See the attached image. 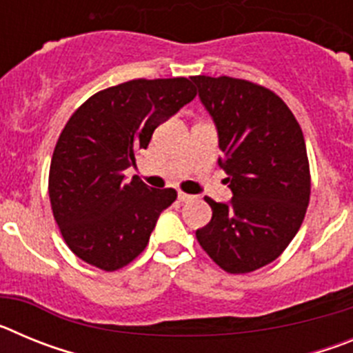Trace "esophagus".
Segmentation results:
<instances>
[{
	"mask_svg": "<svg viewBox=\"0 0 353 353\" xmlns=\"http://www.w3.org/2000/svg\"><path fill=\"white\" fill-rule=\"evenodd\" d=\"M179 199L182 201V203H191V201H194L196 199V196L185 194V192H179Z\"/></svg>",
	"mask_w": 353,
	"mask_h": 353,
	"instance_id": "esophagus-1",
	"label": "esophagus"
}]
</instances>
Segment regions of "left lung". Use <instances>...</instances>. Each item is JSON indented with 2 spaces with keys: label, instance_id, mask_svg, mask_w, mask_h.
<instances>
[{
  "label": "left lung",
  "instance_id": "1",
  "mask_svg": "<svg viewBox=\"0 0 353 353\" xmlns=\"http://www.w3.org/2000/svg\"><path fill=\"white\" fill-rule=\"evenodd\" d=\"M191 81L217 129V162L233 194L228 203L205 198L212 219L196 239L226 272H252L276 260L304 221L311 192L304 136L288 105L263 86L226 76Z\"/></svg>",
  "mask_w": 353,
  "mask_h": 353
}]
</instances>
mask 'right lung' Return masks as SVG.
<instances>
[{
  "label": "right lung",
  "mask_w": 353,
  "mask_h": 353,
  "mask_svg": "<svg viewBox=\"0 0 353 353\" xmlns=\"http://www.w3.org/2000/svg\"><path fill=\"white\" fill-rule=\"evenodd\" d=\"M196 97L185 77L134 79L95 93L67 121L49 171L56 224L70 251L102 270L139 256L174 189L125 180L154 130Z\"/></svg>",
  "instance_id": "1"
}]
</instances>
